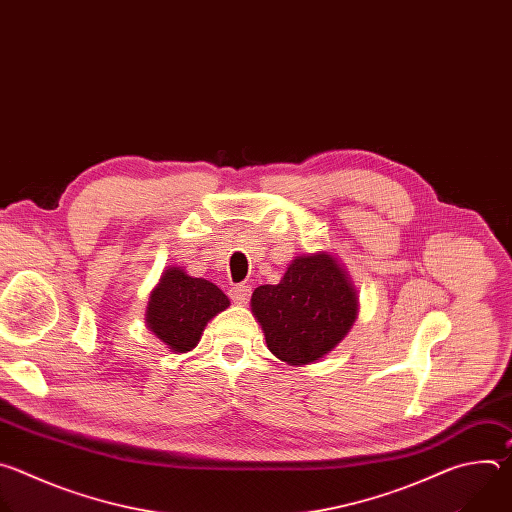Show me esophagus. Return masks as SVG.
Returning a JSON list of instances; mask_svg holds the SVG:
<instances>
[{
    "mask_svg": "<svg viewBox=\"0 0 512 512\" xmlns=\"http://www.w3.org/2000/svg\"><path fill=\"white\" fill-rule=\"evenodd\" d=\"M229 296H231V300H233L235 304L245 306V304L249 302V298H251V287H249V285H245V283L235 285V287H231Z\"/></svg>",
    "mask_w": 512,
    "mask_h": 512,
    "instance_id": "34e87169",
    "label": "esophagus"
}]
</instances>
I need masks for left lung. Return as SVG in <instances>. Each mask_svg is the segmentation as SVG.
<instances>
[{
    "mask_svg": "<svg viewBox=\"0 0 512 512\" xmlns=\"http://www.w3.org/2000/svg\"><path fill=\"white\" fill-rule=\"evenodd\" d=\"M251 312L271 354L304 367L324 358L350 332L358 316V289L336 255H298L277 285L253 291Z\"/></svg>",
    "mask_w": 512,
    "mask_h": 512,
    "instance_id": "left-lung-1",
    "label": "left lung"
}]
</instances>
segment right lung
<instances>
[{"label":"right lung","instance_id":"1","mask_svg":"<svg viewBox=\"0 0 512 512\" xmlns=\"http://www.w3.org/2000/svg\"><path fill=\"white\" fill-rule=\"evenodd\" d=\"M229 306L221 287L172 265L150 291L145 326L170 352L184 354L196 348L204 326Z\"/></svg>","mask_w":512,"mask_h":512}]
</instances>
